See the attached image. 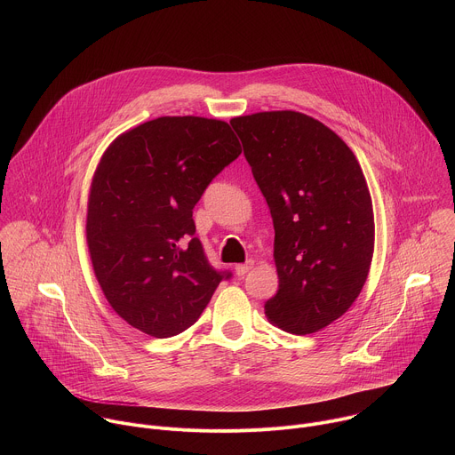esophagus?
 Here are the masks:
<instances>
[{
	"mask_svg": "<svg viewBox=\"0 0 455 455\" xmlns=\"http://www.w3.org/2000/svg\"><path fill=\"white\" fill-rule=\"evenodd\" d=\"M250 268H251V263H246V265H235V267H234L235 275H239V277H243L244 274H248V272H250Z\"/></svg>",
	"mask_w": 455,
	"mask_h": 455,
	"instance_id": "obj_1",
	"label": "esophagus"
}]
</instances>
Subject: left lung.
<instances>
[{
  "mask_svg": "<svg viewBox=\"0 0 455 455\" xmlns=\"http://www.w3.org/2000/svg\"><path fill=\"white\" fill-rule=\"evenodd\" d=\"M275 228L274 326L309 335L360 295L374 251L372 200L347 144L316 118L284 109L230 120Z\"/></svg>",
  "mask_w": 455,
  "mask_h": 455,
  "instance_id": "8db88e82",
  "label": "left lung"
}]
</instances>
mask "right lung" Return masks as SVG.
I'll return each instance as SVG.
<instances>
[{
    "instance_id": "1",
    "label": "right lung",
    "mask_w": 455,
    "mask_h": 455,
    "mask_svg": "<svg viewBox=\"0 0 455 455\" xmlns=\"http://www.w3.org/2000/svg\"><path fill=\"white\" fill-rule=\"evenodd\" d=\"M241 144L218 118L160 116L118 135L88 196L86 243L104 297L129 326L174 337L200 318L221 279L192 209Z\"/></svg>"
}]
</instances>
